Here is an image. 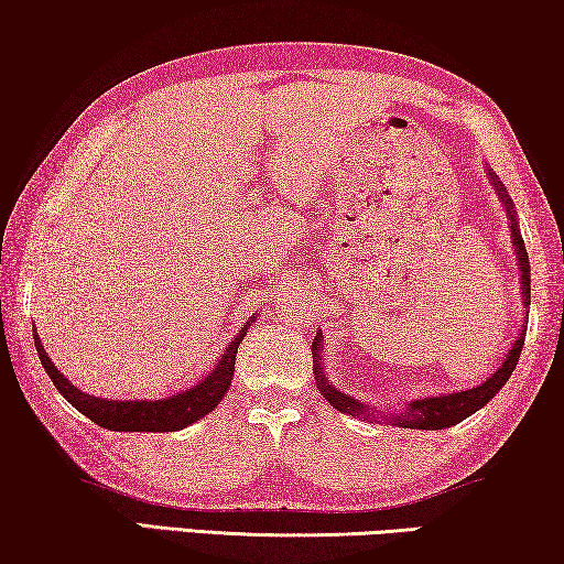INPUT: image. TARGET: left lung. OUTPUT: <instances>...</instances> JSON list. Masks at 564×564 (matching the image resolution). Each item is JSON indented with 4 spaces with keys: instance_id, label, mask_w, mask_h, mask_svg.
Wrapping results in <instances>:
<instances>
[{
    "instance_id": "left-lung-1",
    "label": "left lung",
    "mask_w": 564,
    "mask_h": 564,
    "mask_svg": "<svg viewBox=\"0 0 564 564\" xmlns=\"http://www.w3.org/2000/svg\"><path fill=\"white\" fill-rule=\"evenodd\" d=\"M488 180L492 184V189H496V195L500 203L506 207V215H508V228H511V243L516 249V264H519V272H521V300H523V307L531 305V267H529V253H527V246H523V238H521V228H519V220H516V207H513V199L508 195L503 182L498 180V174L488 169ZM529 323V321H527ZM523 326L519 330V336H516V341L511 349H508L506 359L500 361V367L492 372L488 380L475 384V388H465V390H452V392H438V395H429V398H413L408 400V403L400 408V411H380V408L365 403V400L349 395V392L334 388V384L328 382L326 377V369H323V334L315 336L313 341V375H315V384H318L321 395L328 400L330 405L336 408V411H341L346 415H357V419H367V421H384L390 426V423H395V426H403V429H423V431H436V429H449L454 423L465 421L473 415L475 411H480L482 405H488L492 398L498 395V390L503 388L508 382V377L519 365V357H521V349H523Z\"/></svg>"
}]
</instances>
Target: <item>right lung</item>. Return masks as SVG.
Wrapping results in <instances>:
<instances>
[{"label":"right lung","instance_id":"1","mask_svg":"<svg viewBox=\"0 0 564 564\" xmlns=\"http://www.w3.org/2000/svg\"><path fill=\"white\" fill-rule=\"evenodd\" d=\"M257 318V315H253ZM238 330V336L226 346V351L220 354L218 365L210 369V375L192 384L187 390L174 392V395L161 398V400H112V398H97L89 392H82L68 382V377L61 375L48 354H45L43 344L37 341L35 334V349L37 357L43 361V369L48 372L51 382L56 384L61 395L72 403L76 411L87 415L89 421H95L97 426L110 429V431H151V434H161V431H180L187 429L199 419H205L215 405L226 398L236 372V351L238 344L243 341V336L249 334V326Z\"/></svg>","mask_w":564,"mask_h":564}]
</instances>
